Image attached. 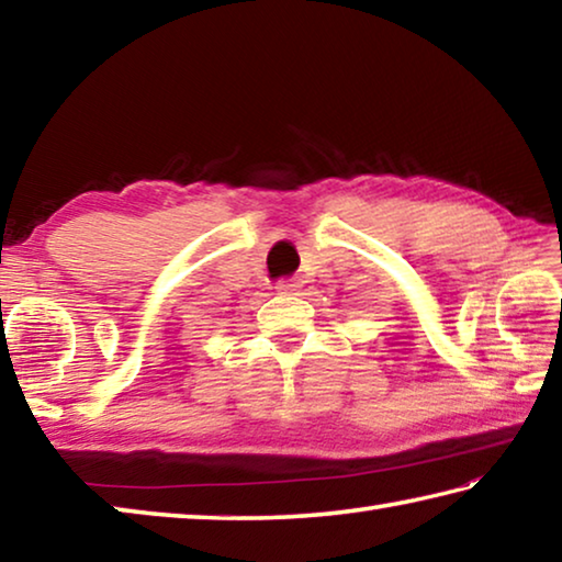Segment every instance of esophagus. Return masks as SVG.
I'll return each instance as SVG.
<instances>
[{
    "instance_id": "esophagus-1",
    "label": "esophagus",
    "mask_w": 562,
    "mask_h": 562,
    "mask_svg": "<svg viewBox=\"0 0 562 562\" xmlns=\"http://www.w3.org/2000/svg\"><path fill=\"white\" fill-rule=\"evenodd\" d=\"M297 288L300 284L294 280H280L278 284H274V290H278L280 294H292V292H297Z\"/></svg>"
}]
</instances>
